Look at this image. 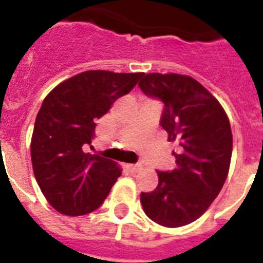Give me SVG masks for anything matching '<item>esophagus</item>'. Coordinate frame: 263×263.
<instances>
[{
	"instance_id": "1",
	"label": "esophagus",
	"mask_w": 263,
	"mask_h": 263,
	"mask_svg": "<svg viewBox=\"0 0 263 263\" xmlns=\"http://www.w3.org/2000/svg\"><path fill=\"white\" fill-rule=\"evenodd\" d=\"M127 168L131 173H136L140 169V165H138V164H136V165H128Z\"/></svg>"
}]
</instances>
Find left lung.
Returning <instances> with one entry per match:
<instances>
[{"mask_svg": "<svg viewBox=\"0 0 263 263\" xmlns=\"http://www.w3.org/2000/svg\"><path fill=\"white\" fill-rule=\"evenodd\" d=\"M140 90L164 105L160 124L177 168L160 171L154 191L142 192L140 202L150 220L169 228L199 218L220 194L232 157L231 124L220 102L190 76L177 73L143 75Z\"/></svg>", "mask_w": 263, "mask_h": 263, "instance_id": "1", "label": "left lung"}]
</instances>
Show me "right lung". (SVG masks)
Here are the masks:
<instances>
[{"label":"right lung","mask_w":263,"mask_h":263,"mask_svg":"<svg viewBox=\"0 0 263 263\" xmlns=\"http://www.w3.org/2000/svg\"><path fill=\"white\" fill-rule=\"evenodd\" d=\"M143 73L87 71L49 92L35 119L31 160L47 202L65 216H83L103 203L121 176L113 161L87 153L95 121L128 94Z\"/></svg>","instance_id":"right-lung-1"}]
</instances>
